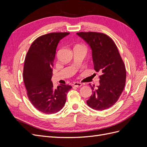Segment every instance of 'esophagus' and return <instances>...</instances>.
<instances>
[{"instance_id": "obj_1", "label": "esophagus", "mask_w": 147, "mask_h": 147, "mask_svg": "<svg viewBox=\"0 0 147 147\" xmlns=\"http://www.w3.org/2000/svg\"><path fill=\"white\" fill-rule=\"evenodd\" d=\"M73 85H74V86H75L77 88H80L82 86V84L81 83H79V82H75V83H74Z\"/></svg>"}]
</instances>
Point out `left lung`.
Instances as JSON below:
<instances>
[{
    "label": "left lung",
    "mask_w": 147,
    "mask_h": 147,
    "mask_svg": "<svg viewBox=\"0 0 147 147\" xmlns=\"http://www.w3.org/2000/svg\"><path fill=\"white\" fill-rule=\"evenodd\" d=\"M91 48L94 69L102 74L97 88L92 86V94L86 102L92 109L104 110L113 106L121 96L126 83L125 65L113 40L105 34L78 32Z\"/></svg>",
    "instance_id": "8db88e82"
}]
</instances>
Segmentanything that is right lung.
Returning <instances> with one entry per match:
<instances>
[{
    "mask_svg": "<svg viewBox=\"0 0 147 147\" xmlns=\"http://www.w3.org/2000/svg\"><path fill=\"white\" fill-rule=\"evenodd\" d=\"M69 32L49 33L36 38L26 56L23 80L28 98L35 109L46 114L59 112L65 103L68 84L53 88L51 77L56 50Z\"/></svg>",
    "mask_w": 147,
    "mask_h": 147,
    "instance_id": "add662e5",
    "label": "right lung"
}]
</instances>
